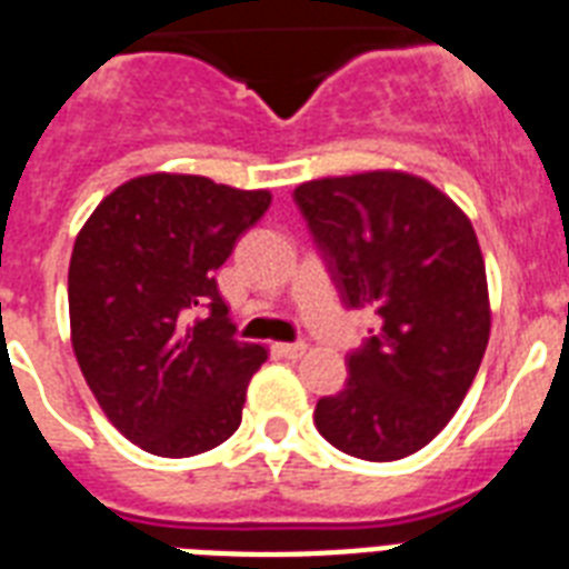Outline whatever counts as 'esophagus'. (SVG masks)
<instances>
[{
	"label": "esophagus",
	"instance_id": "esophagus-1",
	"mask_svg": "<svg viewBox=\"0 0 569 569\" xmlns=\"http://www.w3.org/2000/svg\"><path fill=\"white\" fill-rule=\"evenodd\" d=\"M303 352H307V346H303V342H274V355L289 358V361H298Z\"/></svg>",
	"mask_w": 569,
	"mask_h": 569
}]
</instances>
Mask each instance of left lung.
Segmentation results:
<instances>
[{
    "instance_id": "obj_1",
    "label": "left lung",
    "mask_w": 569,
    "mask_h": 569,
    "mask_svg": "<svg viewBox=\"0 0 569 569\" xmlns=\"http://www.w3.org/2000/svg\"><path fill=\"white\" fill-rule=\"evenodd\" d=\"M292 197L342 303L381 319L349 355L346 388L316 402V429L349 457H409L448 427L487 352L475 227L439 188L397 169L303 181Z\"/></svg>"
}]
</instances>
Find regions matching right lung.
I'll use <instances>...</instances> for the list:
<instances>
[{"label":"right lung","instance_id":"right-lung-1","mask_svg":"<svg viewBox=\"0 0 569 569\" xmlns=\"http://www.w3.org/2000/svg\"><path fill=\"white\" fill-rule=\"evenodd\" d=\"M268 206V190L151 172L112 190L73 241L77 363L112 427L154 457L206 453L241 423L268 352L236 340L214 274Z\"/></svg>","mask_w":569,"mask_h":569}]
</instances>
